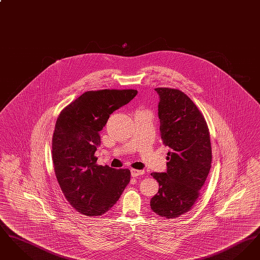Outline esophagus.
I'll return each mask as SVG.
<instances>
[{
  "label": "esophagus",
  "mask_w": 260,
  "mask_h": 260,
  "mask_svg": "<svg viewBox=\"0 0 260 260\" xmlns=\"http://www.w3.org/2000/svg\"><path fill=\"white\" fill-rule=\"evenodd\" d=\"M145 172L144 171H140V170H136V169H131V174L133 177H136V176H139V175H142L144 174Z\"/></svg>",
  "instance_id": "esophagus-1"
}]
</instances>
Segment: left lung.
<instances>
[{
    "mask_svg": "<svg viewBox=\"0 0 260 260\" xmlns=\"http://www.w3.org/2000/svg\"><path fill=\"white\" fill-rule=\"evenodd\" d=\"M158 115L165 146H169L166 173L151 175L159 182L151 199L152 210L175 218L192 209L210 173L211 144L207 122L194 102L179 89L157 87Z\"/></svg>",
    "mask_w": 260,
    "mask_h": 260,
    "instance_id": "1",
    "label": "left lung"
}]
</instances>
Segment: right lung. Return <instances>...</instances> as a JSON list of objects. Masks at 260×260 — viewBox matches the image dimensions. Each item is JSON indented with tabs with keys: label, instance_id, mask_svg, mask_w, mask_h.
<instances>
[{
	"label": "right lung",
	"instance_id": "add662e5",
	"mask_svg": "<svg viewBox=\"0 0 260 260\" xmlns=\"http://www.w3.org/2000/svg\"><path fill=\"white\" fill-rule=\"evenodd\" d=\"M136 94V89L89 90L58 115L51 144L54 173L63 195L82 214H104L131 180L129 170L99 166L94 153L110 115Z\"/></svg>",
	"mask_w": 260,
	"mask_h": 260
}]
</instances>
